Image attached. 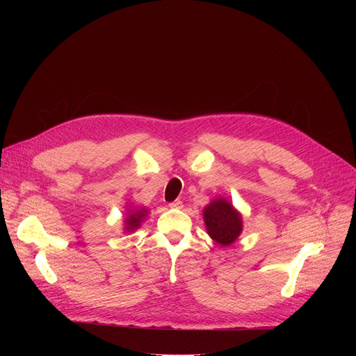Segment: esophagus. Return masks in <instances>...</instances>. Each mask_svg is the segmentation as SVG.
Masks as SVG:
<instances>
[{
    "label": "esophagus",
    "instance_id": "34e87169",
    "mask_svg": "<svg viewBox=\"0 0 356 356\" xmlns=\"http://www.w3.org/2000/svg\"><path fill=\"white\" fill-rule=\"evenodd\" d=\"M168 207H170V208H175V209H180V208H183V202H181L180 199H176L175 202H170V203H168Z\"/></svg>",
    "mask_w": 356,
    "mask_h": 356
}]
</instances>
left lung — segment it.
Wrapping results in <instances>:
<instances>
[{
	"label": "left lung",
	"instance_id": "obj_1",
	"mask_svg": "<svg viewBox=\"0 0 356 356\" xmlns=\"http://www.w3.org/2000/svg\"><path fill=\"white\" fill-rule=\"evenodd\" d=\"M204 223L208 234L219 245H231L242 231V220L232 204L223 199L213 200L204 208Z\"/></svg>",
	"mask_w": 356,
	"mask_h": 356
}]
</instances>
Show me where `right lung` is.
<instances>
[{"instance_id":"obj_1","label":"right lung","mask_w":356,"mask_h":356,"mask_svg":"<svg viewBox=\"0 0 356 356\" xmlns=\"http://www.w3.org/2000/svg\"><path fill=\"white\" fill-rule=\"evenodd\" d=\"M145 211L144 209H140V211H131L129 212V216L127 219V231L131 232L133 229L138 228L141 225V220L145 216Z\"/></svg>"}]
</instances>
